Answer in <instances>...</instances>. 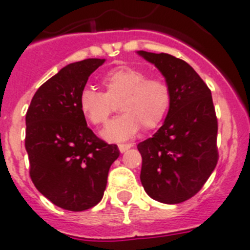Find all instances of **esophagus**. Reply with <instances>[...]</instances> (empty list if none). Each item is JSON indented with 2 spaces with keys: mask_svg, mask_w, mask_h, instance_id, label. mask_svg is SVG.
Masks as SVG:
<instances>
[{
  "mask_svg": "<svg viewBox=\"0 0 250 250\" xmlns=\"http://www.w3.org/2000/svg\"><path fill=\"white\" fill-rule=\"evenodd\" d=\"M131 147H133V143H128V145H119L118 148H119V151L122 152V153H125V152L127 151V149L131 148Z\"/></svg>",
  "mask_w": 250,
  "mask_h": 250,
  "instance_id": "34e87169",
  "label": "esophagus"
}]
</instances>
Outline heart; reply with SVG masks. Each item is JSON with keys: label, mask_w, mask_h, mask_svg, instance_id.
I'll list each match as a JSON object with an SVG mask.
<instances>
[{"label": "heart", "mask_w": 250, "mask_h": 250, "mask_svg": "<svg viewBox=\"0 0 250 250\" xmlns=\"http://www.w3.org/2000/svg\"><path fill=\"white\" fill-rule=\"evenodd\" d=\"M142 69L121 66L107 73L102 79L105 93L84 88L79 94V109L84 118L94 125L107 123L121 103L122 116L113 119L102 132L104 140L123 142L141 129L157 127L168 112L171 90L161 78H147Z\"/></svg>", "instance_id": "1"}]
</instances>
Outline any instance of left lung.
I'll use <instances>...</instances> for the list:
<instances>
[{
    "instance_id": "8db88e82",
    "label": "left lung",
    "mask_w": 250,
    "mask_h": 250,
    "mask_svg": "<svg viewBox=\"0 0 250 250\" xmlns=\"http://www.w3.org/2000/svg\"><path fill=\"white\" fill-rule=\"evenodd\" d=\"M140 56L161 71L171 90V104L161 128L138 143L141 182L164 204H180L197 194L218 164V121L211 92L190 65L170 54Z\"/></svg>"
}]
</instances>
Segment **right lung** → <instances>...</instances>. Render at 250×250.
<instances>
[{
    "mask_svg": "<svg viewBox=\"0 0 250 250\" xmlns=\"http://www.w3.org/2000/svg\"><path fill=\"white\" fill-rule=\"evenodd\" d=\"M105 59L66 65L35 93L26 113L25 147L35 188L54 205L83 211L103 197L108 172L119 156L99 140L79 109V94Z\"/></svg>",
    "mask_w": 250,
    "mask_h": 250,
    "instance_id": "right-lung-1",
    "label": "right lung"
}]
</instances>
